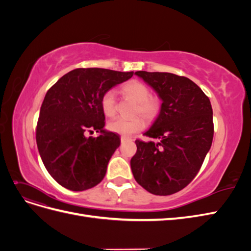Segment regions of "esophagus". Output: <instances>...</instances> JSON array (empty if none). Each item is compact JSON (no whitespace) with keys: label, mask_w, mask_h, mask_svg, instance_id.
Instances as JSON below:
<instances>
[{"label":"esophagus","mask_w":251,"mask_h":251,"mask_svg":"<svg viewBox=\"0 0 251 251\" xmlns=\"http://www.w3.org/2000/svg\"><path fill=\"white\" fill-rule=\"evenodd\" d=\"M120 140H121V142H126V141H130V140H132L130 137H126V136H121V138H120Z\"/></svg>","instance_id":"esophagus-1"}]
</instances>
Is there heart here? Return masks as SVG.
I'll return each instance as SVG.
<instances>
[{
    "mask_svg": "<svg viewBox=\"0 0 251 251\" xmlns=\"http://www.w3.org/2000/svg\"><path fill=\"white\" fill-rule=\"evenodd\" d=\"M121 93L136 102L134 115H141L148 121L157 118L161 110V101L156 96H151L149 87L139 80H131L121 87ZM100 108L105 116L112 117L116 113V93L114 90H108L100 98ZM144 127V121L136 116L131 119L116 117L109 121L108 128L116 134L130 136Z\"/></svg>",
    "mask_w": 251,
    "mask_h": 251,
    "instance_id": "1",
    "label": "heart"
}]
</instances>
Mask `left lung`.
Listing matches in <instances>:
<instances>
[{"label":"left lung","instance_id":"1","mask_svg":"<svg viewBox=\"0 0 251 251\" xmlns=\"http://www.w3.org/2000/svg\"><path fill=\"white\" fill-rule=\"evenodd\" d=\"M162 100L154 124L135 141L131 159L135 180L157 196L183 189L198 174L214 137L209 98L194 81L168 72H135Z\"/></svg>","mask_w":251,"mask_h":251}]
</instances>
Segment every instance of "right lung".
I'll list each match as a JSON object with an SVG mask.
<instances>
[{
  "instance_id": "1",
  "label": "right lung",
  "mask_w": 251,
  "mask_h": 251,
  "mask_svg": "<svg viewBox=\"0 0 251 251\" xmlns=\"http://www.w3.org/2000/svg\"><path fill=\"white\" fill-rule=\"evenodd\" d=\"M134 72L78 68L65 74L46 93L36 126V144L45 168L58 184L86 191L103 179L119 136L105 131L100 98ZM100 131L98 138L87 133Z\"/></svg>"
}]
</instances>
